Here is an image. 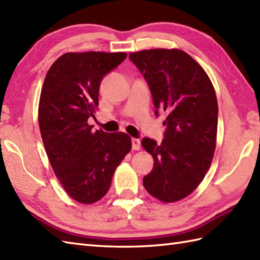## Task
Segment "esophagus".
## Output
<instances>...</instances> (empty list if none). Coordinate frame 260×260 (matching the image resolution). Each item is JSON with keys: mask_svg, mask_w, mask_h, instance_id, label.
<instances>
[{"mask_svg": "<svg viewBox=\"0 0 260 260\" xmlns=\"http://www.w3.org/2000/svg\"><path fill=\"white\" fill-rule=\"evenodd\" d=\"M132 147L134 150H140L141 149V142L137 138H133L132 140Z\"/></svg>", "mask_w": 260, "mask_h": 260, "instance_id": "1", "label": "esophagus"}]
</instances>
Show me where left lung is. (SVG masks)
<instances>
[{
	"instance_id": "8db88e82",
	"label": "left lung",
	"mask_w": 260,
	"mask_h": 260,
	"mask_svg": "<svg viewBox=\"0 0 260 260\" xmlns=\"http://www.w3.org/2000/svg\"><path fill=\"white\" fill-rule=\"evenodd\" d=\"M147 81L154 105L168 113L160 145L144 138L142 146L154 157L143 184L162 203L188 196L202 183L214 157L218 104L205 70L178 48H153L129 54Z\"/></svg>"
}]
</instances>
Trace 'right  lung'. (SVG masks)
Listing matches in <instances>:
<instances>
[{
	"label": "right lung",
	"instance_id": "obj_1",
	"mask_svg": "<svg viewBox=\"0 0 260 260\" xmlns=\"http://www.w3.org/2000/svg\"><path fill=\"white\" fill-rule=\"evenodd\" d=\"M126 56L65 53L52 64L41 90L39 125L48 160L64 190L81 204L106 195L114 172L132 149L126 133L93 132L87 124L98 111L102 78Z\"/></svg>",
	"mask_w": 260,
	"mask_h": 260
}]
</instances>
